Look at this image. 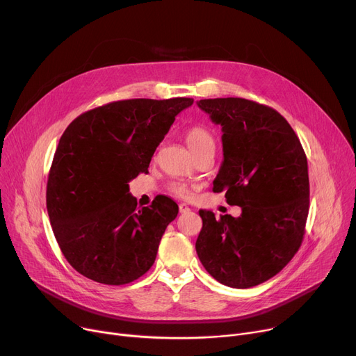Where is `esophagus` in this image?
<instances>
[{"mask_svg": "<svg viewBox=\"0 0 356 356\" xmlns=\"http://www.w3.org/2000/svg\"><path fill=\"white\" fill-rule=\"evenodd\" d=\"M179 211H180V213H188V212H191V208L186 203H180L179 204Z\"/></svg>", "mask_w": 356, "mask_h": 356, "instance_id": "1", "label": "esophagus"}]
</instances>
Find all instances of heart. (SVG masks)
<instances>
[{
  "mask_svg": "<svg viewBox=\"0 0 356 356\" xmlns=\"http://www.w3.org/2000/svg\"><path fill=\"white\" fill-rule=\"evenodd\" d=\"M184 141H186V144H188L193 156H196L202 152H207V149H213L215 152V147H216L213 134L207 127H203V125H193V127L186 129ZM170 191L180 197H186L191 192L188 186L183 183L172 184Z\"/></svg>",
  "mask_w": 356,
  "mask_h": 356,
  "instance_id": "heart-1",
  "label": "heart"
}]
</instances>
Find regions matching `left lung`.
Wrapping results in <instances>:
<instances>
[{"label": "left lung", "instance_id": "obj_1", "mask_svg": "<svg viewBox=\"0 0 356 356\" xmlns=\"http://www.w3.org/2000/svg\"><path fill=\"white\" fill-rule=\"evenodd\" d=\"M222 127L223 161L213 180L238 218L199 211L196 252L219 283L250 289L282 271L302 245L309 213V170L300 140L283 115L244 98L200 99Z\"/></svg>", "mask_w": 356, "mask_h": 356}]
</instances>
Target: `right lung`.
<instances>
[{
  "mask_svg": "<svg viewBox=\"0 0 356 356\" xmlns=\"http://www.w3.org/2000/svg\"><path fill=\"white\" fill-rule=\"evenodd\" d=\"M192 98L127 99L83 112L60 137L50 167L46 204L67 263L82 275L122 286L156 261L179 207L167 196L137 208L128 183L147 173L176 115Z\"/></svg>",
  "mask_w": 356,
  "mask_h": 356,
  "instance_id": "right-lung-1",
  "label": "right lung"
}]
</instances>
